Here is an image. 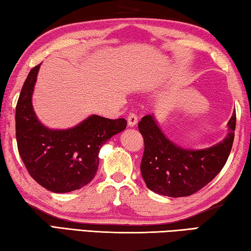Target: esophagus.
<instances>
[{"mask_svg":"<svg viewBox=\"0 0 251 251\" xmlns=\"http://www.w3.org/2000/svg\"><path fill=\"white\" fill-rule=\"evenodd\" d=\"M126 120H128V126H131V128H133V126H137V123H138V117H137V114L130 113Z\"/></svg>","mask_w":251,"mask_h":251,"instance_id":"1","label":"esophagus"}]
</instances>
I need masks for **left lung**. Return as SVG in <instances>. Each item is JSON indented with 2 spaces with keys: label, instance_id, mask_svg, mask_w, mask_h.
I'll return each instance as SVG.
<instances>
[{
  "label": "left lung",
  "instance_id": "obj_1",
  "mask_svg": "<svg viewBox=\"0 0 251 251\" xmlns=\"http://www.w3.org/2000/svg\"><path fill=\"white\" fill-rule=\"evenodd\" d=\"M227 126L228 133L223 141L201 150H191L171 141L153 114L143 117L139 122L144 139L141 174L149 190L164 196L182 197L207 185L229 156L235 137V112Z\"/></svg>",
  "mask_w": 251,
  "mask_h": 251
}]
</instances>
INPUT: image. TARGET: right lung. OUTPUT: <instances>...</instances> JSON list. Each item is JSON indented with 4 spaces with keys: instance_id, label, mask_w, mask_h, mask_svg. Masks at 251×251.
<instances>
[{
    "instance_id": "obj_1",
    "label": "right lung",
    "mask_w": 251,
    "mask_h": 251,
    "mask_svg": "<svg viewBox=\"0 0 251 251\" xmlns=\"http://www.w3.org/2000/svg\"><path fill=\"white\" fill-rule=\"evenodd\" d=\"M42 64L30 69L15 111L20 155L35 181L54 193H68L95 177L101 147L126 126V119L91 114L69 129H50L38 120L32 96Z\"/></svg>"
}]
</instances>
